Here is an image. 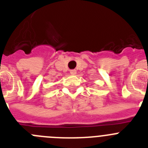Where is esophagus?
Wrapping results in <instances>:
<instances>
[{"label": "esophagus", "instance_id": "34e87169", "mask_svg": "<svg viewBox=\"0 0 148 148\" xmlns=\"http://www.w3.org/2000/svg\"><path fill=\"white\" fill-rule=\"evenodd\" d=\"M70 72L71 75H75L76 74V70H71Z\"/></svg>", "mask_w": 148, "mask_h": 148}]
</instances>
